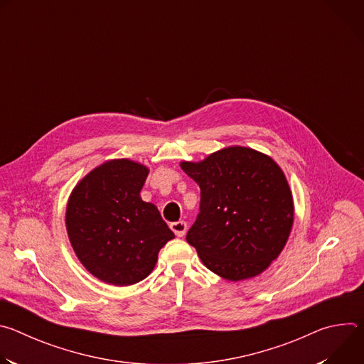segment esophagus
<instances>
[{"label": "esophagus", "instance_id": "34e87169", "mask_svg": "<svg viewBox=\"0 0 364 364\" xmlns=\"http://www.w3.org/2000/svg\"><path fill=\"white\" fill-rule=\"evenodd\" d=\"M170 228H171V230L176 233L177 237H183V236L186 235V232H187V223H186L184 220L173 222V223L170 225Z\"/></svg>", "mask_w": 364, "mask_h": 364}]
</instances>
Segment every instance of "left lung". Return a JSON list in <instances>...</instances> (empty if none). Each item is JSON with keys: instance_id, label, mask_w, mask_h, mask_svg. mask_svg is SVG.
<instances>
[{"instance_id": "8db88e82", "label": "left lung", "mask_w": 364, "mask_h": 364, "mask_svg": "<svg viewBox=\"0 0 364 364\" xmlns=\"http://www.w3.org/2000/svg\"><path fill=\"white\" fill-rule=\"evenodd\" d=\"M180 166L200 187V213L186 239L205 268L235 282L264 272L294 223L292 194L279 166L246 146Z\"/></svg>"}]
</instances>
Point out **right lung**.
Listing matches in <instances>:
<instances>
[{"mask_svg": "<svg viewBox=\"0 0 364 364\" xmlns=\"http://www.w3.org/2000/svg\"><path fill=\"white\" fill-rule=\"evenodd\" d=\"M148 168L122 159L93 168L73 188L66 229L82 265L97 279L127 287L146 278L174 237L157 207L139 193Z\"/></svg>", "mask_w": 364, "mask_h": 364, "instance_id": "obj_1", "label": "right lung"}]
</instances>
